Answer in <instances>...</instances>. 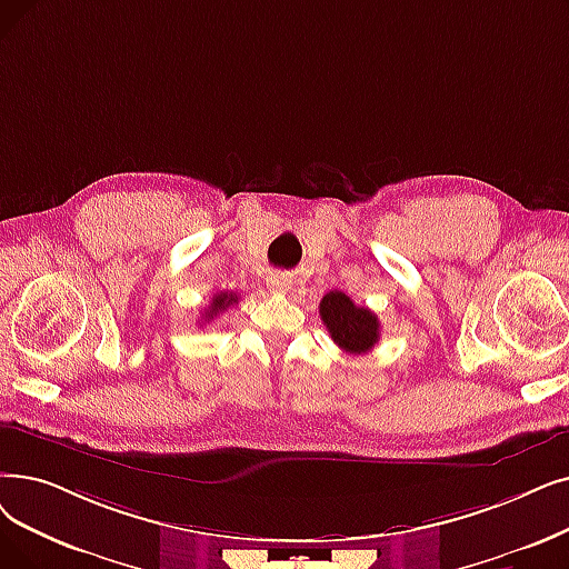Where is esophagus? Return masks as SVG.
<instances>
[{
	"instance_id": "34e87169",
	"label": "esophagus",
	"mask_w": 569,
	"mask_h": 569,
	"mask_svg": "<svg viewBox=\"0 0 569 569\" xmlns=\"http://www.w3.org/2000/svg\"><path fill=\"white\" fill-rule=\"evenodd\" d=\"M267 286H269L271 290H281V292H286V290H290L292 281H290L286 274H271V277L267 279Z\"/></svg>"
}]
</instances>
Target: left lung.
<instances>
[{
	"mask_svg": "<svg viewBox=\"0 0 569 569\" xmlns=\"http://www.w3.org/2000/svg\"><path fill=\"white\" fill-rule=\"evenodd\" d=\"M320 318H323L332 341L346 353H367L379 341V318L369 309L358 307L341 290H330L320 300Z\"/></svg>",
	"mask_w": 569,
	"mask_h": 569,
	"instance_id": "obj_1",
	"label": "left lung"
}]
</instances>
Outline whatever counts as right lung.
Here are the masks:
<instances>
[{
    "mask_svg": "<svg viewBox=\"0 0 569 569\" xmlns=\"http://www.w3.org/2000/svg\"><path fill=\"white\" fill-rule=\"evenodd\" d=\"M239 302V295L237 292H216L211 298V305L204 309V320H211L213 316L223 313L230 305H237Z\"/></svg>",
    "mask_w": 569,
    "mask_h": 569,
    "instance_id": "add662e5",
    "label": "right lung"
}]
</instances>
